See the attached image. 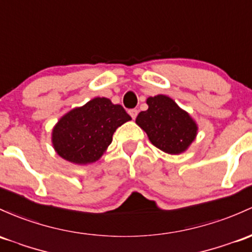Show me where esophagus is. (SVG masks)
Instances as JSON below:
<instances>
[{
	"label": "esophagus",
	"instance_id": "1",
	"mask_svg": "<svg viewBox=\"0 0 252 252\" xmlns=\"http://www.w3.org/2000/svg\"><path fill=\"white\" fill-rule=\"evenodd\" d=\"M129 115L131 116L132 120H135V118H136V116H137V110H136V109L129 110Z\"/></svg>",
	"mask_w": 252,
	"mask_h": 252
}]
</instances>
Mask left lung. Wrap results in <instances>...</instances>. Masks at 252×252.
I'll return each instance as SVG.
<instances>
[{
	"instance_id": "8db88e82",
	"label": "left lung",
	"mask_w": 252,
	"mask_h": 252,
	"mask_svg": "<svg viewBox=\"0 0 252 252\" xmlns=\"http://www.w3.org/2000/svg\"><path fill=\"white\" fill-rule=\"evenodd\" d=\"M148 110L141 111L136 123L148 135V139L162 152L179 154L195 140L197 126L189 113L166 95L149 96Z\"/></svg>"
}]
</instances>
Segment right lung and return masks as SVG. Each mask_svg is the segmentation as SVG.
Segmentation results:
<instances>
[{
  "mask_svg": "<svg viewBox=\"0 0 252 252\" xmlns=\"http://www.w3.org/2000/svg\"><path fill=\"white\" fill-rule=\"evenodd\" d=\"M131 117L122 105L94 98L63 116L52 130V145L60 157L74 164L94 162L112 142L113 132Z\"/></svg>",
  "mask_w": 252,
  "mask_h": 252,
  "instance_id": "right-lung-1",
  "label": "right lung"
}]
</instances>
